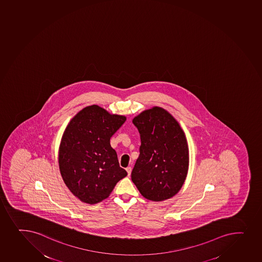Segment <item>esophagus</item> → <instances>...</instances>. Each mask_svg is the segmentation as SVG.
I'll return each instance as SVG.
<instances>
[{"label": "esophagus", "mask_w": 262, "mask_h": 262, "mask_svg": "<svg viewBox=\"0 0 262 262\" xmlns=\"http://www.w3.org/2000/svg\"><path fill=\"white\" fill-rule=\"evenodd\" d=\"M126 171H127V175H128V176H130V174H131V171H132V168H131V167H127V168H126Z\"/></svg>", "instance_id": "1"}]
</instances>
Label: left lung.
I'll use <instances>...</instances> for the list:
<instances>
[{
  "mask_svg": "<svg viewBox=\"0 0 262 262\" xmlns=\"http://www.w3.org/2000/svg\"><path fill=\"white\" fill-rule=\"evenodd\" d=\"M133 123L141 141L133 182L148 200L171 199L182 188L189 169V147L182 127L171 114L157 106L142 111Z\"/></svg>",
  "mask_w": 262,
  "mask_h": 262,
  "instance_id": "left-lung-1",
  "label": "left lung"
}]
</instances>
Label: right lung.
<instances>
[{"mask_svg":"<svg viewBox=\"0 0 262 262\" xmlns=\"http://www.w3.org/2000/svg\"><path fill=\"white\" fill-rule=\"evenodd\" d=\"M126 119L91 105L80 111L63 131L58 149L59 171L64 184L80 201L102 202L127 176L111 146V136Z\"/></svg>","mask_w":262,"mask_h":262,"instance_id":"add662e5","label":"right lung"}]
</instances>
